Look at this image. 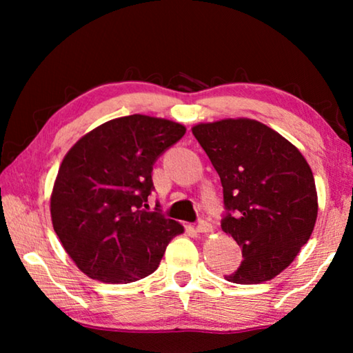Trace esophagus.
Masks as SVG:
<instances>
[{
  "label": "esophagus",
  "mask_w": 353,
  "mask_h": 353,
  "mask_svg": "<svg viewBox=\"0 0 353 353\" xmlns=\"http://www.w3.org/2000/svg\"><path fill=\"white\" fill-rule=\"evenodd\" d=\"M196 232H199V234H210L213 232V225L208 223V221L201 219L198 224H196Z\"/></svg>",
  "instance_id": "esophagus-1"
}]
</instances>
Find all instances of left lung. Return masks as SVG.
<instances>
[{
	"label": "left lung",
	"instance_id": "1",
	"mask_svg": "<svg viewBox=\"0 0 353 353\" xmlns=\"http://www.w3.org/2000/svg\"><path fill=\"white\" fill-rule=\"evenodd\" d=\"M193 135L219 174L225 234L243 252L232 283L255 285L279 276L313 234L318 193L301 151L266 124L227 118L193 126Z\"/></svg>",
	"mask_w": 353,
	"mask_h": 353
}]
</instances>
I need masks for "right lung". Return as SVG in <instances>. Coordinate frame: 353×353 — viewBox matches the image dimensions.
I'll return each mask as SVG.
<instances>
[{"label":"right lung","mask_w":353,"mask_h":353,"mask_svg":"<svg viewBox=\"0 0 353 353\" xmlns=\"http://www.w3.org/2000/svg\"><path fill=\"white\" fill-rule=\"evenodd\" d=\"M185 130L170 119L135 113L94 128L63 157L51 193L52 227L90 279H145L172 238L183 234L177 221L143 205L154 188V162Z\"/></svg>","instance_id":"obj_1"}]
</instances>
